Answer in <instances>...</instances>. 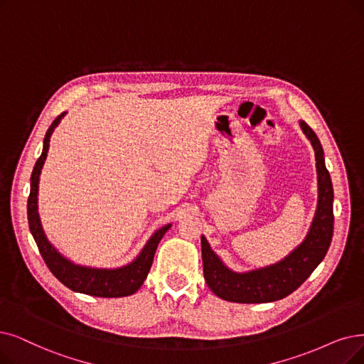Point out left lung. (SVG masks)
Segmentation results:
<instances>
[{
    "label": "left lung",
    "instance_id": "1",
    "mask_svg": "<svg viewBox=\"0 0 364 364\" xmlns=\"http://www.w3.org/2000/svg\"><path fill=\"white\" fill-rule=\"evenodd\" d=\"M303 133L315 151L318 174V205L306 237L282 261L267 267L237 273L230 270L201 236L203 273L212 293L235 303H267L281 300L306 281L326 257L333 237V185L326 168L324 151L314 129L300 121Z\"/></svg>",
    "mask_w": 364,
    "mask_h": 364
}]
</instances>
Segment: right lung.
Segmentation results:
<instances>
[{
    "instance_id": "obj_1",
    "label": "right lung",
    "mask_w": 364,
    "mask_h": 364,
    "mask_svg": "<svg viewBox=\"0 0 364 364\" xmlns=\"http://www.w3.org/2000/svg\"><path fill=\"white\" fill-rule=\"evenodd\" d=\"M65 113H61L49 127L48 133L43 140V152L34 166L31 174V191L28 197V224H30L31 235L38 246V251L45 259L46 266L53 273L55 278L63 282L67 288L73 289L76 293H83L95 297H125L134 294L137 289L143 285V281L151 270L154 255L159 240L163 239L166 231L171 227L167 224L156 230L151 239L143 246L141 252L133 259L132 263L118 267V269H97V267H86L75 264L73 261L65 258L55 250V246L48 240L45 231H43L38 206H37V196H38V181L43 164L46 161L49 141L53 129L61 122Z\"/></svg>"
}]
</instances>
